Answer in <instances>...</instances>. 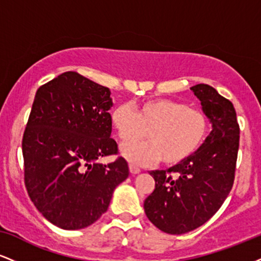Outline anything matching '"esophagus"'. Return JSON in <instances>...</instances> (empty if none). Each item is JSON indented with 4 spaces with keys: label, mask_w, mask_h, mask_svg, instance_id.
<instances>
[{
    "label": "esophagus",
    "mask_w": 261,
    "mask_h": 261,
    "mask_svg": "<svg viewBox=\"0 0 261 261\" xmlns=\"http://www.w3.org/2000/svg\"><path fill=\"white\" fill-rule=\"evenodd\" d=\"M128 168H130L131 174H139V173L141 172V169L137 166H135V164H130V166H128Z\"/></svg>",
    "instance_id": "1"
}]
</instances>
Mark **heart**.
Segmentation results:
<instances>
[{"instance_id": "b5f03b06", "label": "heart", "mask_w": 261, "mask_h": 261, "mask_svg": "<svg viewBox=\"0 0 261 261\" xmlns=\"http://www.w3.org/2000/svg\"><path fill=\"white\" fill-rule=\"evenodd\" d=\"M110 122L121 141L125 160L139 166H151L162 160L166 166L185 162L201 147L208 130L201 112L172 99H152L141 103L136 112L128 104L118 106ZM149 141L137 143L147 131Z\"/></svg>"}]
</instances>
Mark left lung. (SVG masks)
<instances>
[{
    "instance_id": "8db88e82",
    "label": "left lung",
    "mask_w": 261,
    "mask_h": 261,
    "mask_svg": "<svg viewBox=\"0 0 261 261\" xmlns=\"http://www.w3.org/2000/svg\"><path fill=\"white\" fill-rule=\"evenodd\" d=\"M190 89L201 101L211 133L189 160L168 170L149 172L155 188L143 203L148 220L169 234H182L207 222L234 181L239 147L234 107L208 85L200 83Z\"/></svg>"
}]
</instances>
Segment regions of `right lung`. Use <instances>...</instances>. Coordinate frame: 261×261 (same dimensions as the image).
Wrapping results in <instances>:
<instances>
[{"instance_id":"1","label":"right lung","mask_w":261,"mask_h":261,"mask_svg":"<svg viewBox=\"0 0 261 261\" xmlns=\"http://www.w3.org/2000/svg\"><path fill=\"white\" fill-rule=\"evenodd\" d=\"M110 89L68 71L35 93L23 135L24 182L35 207L62 229L91 226L128 176L112 135Z\"/></svg>"}]
</instances>
